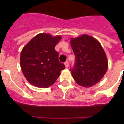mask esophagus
<instances>
[{"label": "esophagus", "instance_id": "obj_1", "mask_svg": "<svg viewBox=\"0 0 124 124\" xmlns=\"http://www.w3.org/2000/svg\"><path fill=\"white\" fill-rule=\"evenodd\" d=\"M64 65L66 66V68H68V66H69V63H68V61H66V62H64Z\"/></svg>", "mask_w": 124, "mask_h": 124}]
</instances>
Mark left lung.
<instances>
[{
  "label": "left lung",
  "mask_w": 124,
  "mask_h": 124,
  "mask_svg": "<svg viewBox=\"0 0 124 124\" xmlns=\"http://www.w3.org/2000/svg\"><path fill=\"white\" fill-rule=\"evenodd\" d=\"M75 55L71 69L74 80L78 84L89 87L102 79L108 68V62L104 49L94 38L87 35L71 39Z\"/></svg>",
  "instance_id": "8db88e82"
}]
</instances>
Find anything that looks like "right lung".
<instances>
[{"mask_svg": "<svg viewBox=\"0 0 124 124\" xmlns=\"http://www.w3.org/2000/svg\"><path fill=\"white\" fill-rule=\"evenodd\" d=\"M62 37L47 33L38 34L22 49L20 67L29 82L34 86L47 88L54 84L65 69L58 60L55 46Z\"/></svg>", "mask_w": 124, "mask_h": 124, "instance_id": "obj_1", "label": "right lung"}]
</instances>
